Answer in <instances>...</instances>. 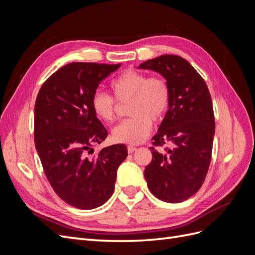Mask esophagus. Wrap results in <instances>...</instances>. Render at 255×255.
<instances>
[{
    "label": "esophagus",
    "instance_id": "34e87169",
    "mask_svg": "<svg viewBox=\"0 0 255 255\" xmlns=\"http://www.w3.org/2000/svg\"><path fill=\"white\" fill-rule=\"evenodd\" d=\"M136 150V146L134 145H128V153H133Z\"/></svg>",
    "mask_w": 255,
    "mask_h": 255
}]
</instances>
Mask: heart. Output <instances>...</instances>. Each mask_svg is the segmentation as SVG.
Returning <instances> with one entry per match:
<instances>
[{
  "instance_id": "obj_1",
  "label": "heart",
  "mask_w": 255,
  "mask_h": 255,
  "mask_svg": "<svg viewBox=\"0 0 255 255\" xmlns=\"http://www.w3.org/2000/svg\"><path fill=\"white\" fill-rule=\"evenodd\" d=\"M113 96L118 103H128L129 118L113 130L116 141L138 144L148 137L153 122L164 118L171 101V91L167 81L158 75L148 76L143 72L128 69L111 83ZM110 95L96 91L91 97V110L106 123L116 119L117 103Z\"/></svg>"
}]
</instances>
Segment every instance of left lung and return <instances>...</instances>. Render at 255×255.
<instances>
[{"instance_id": "obj_1", "label": "left lung", "mask_w": 255, "mask_h": 255, "mask_svg": "<svg viewBox=\"0 0 255 255\" xmlns=\"http://www.w3.org/2000/svg\"><path fill=\"white\" fill-rule=\"evenodd\" d=\"M158 72L171 91L170 106L153 136L151 163L144 169L148 187L169 203L185 201L202 186L212 159L215 118L207 85L186 59L161 55L138 67ZM171 142L159 152L155 146Z\"/></svg>"}]
</instances>
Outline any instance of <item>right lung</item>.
Segmentation results:
<instances>
[{
    "label": "right lung",
    "mask_w": 255,
    "mask_h": 255,
    "mask_svg": "<svg viewBox=\"0 0 255 255\" xmlns=\"http://www.w3.org/2000/svg\"><path fill=\"white\" fill-rule=\"evenodd\" d=\"M120 66L68 64L43 83L35 102V146L45 176L61 200L81 210L99 207L111 198L118 167L128 156L126 144L97 154L92 149L107 130L91 110V97Z\"/></svg>",
    "instance_id": "1"
}]
</instances>
